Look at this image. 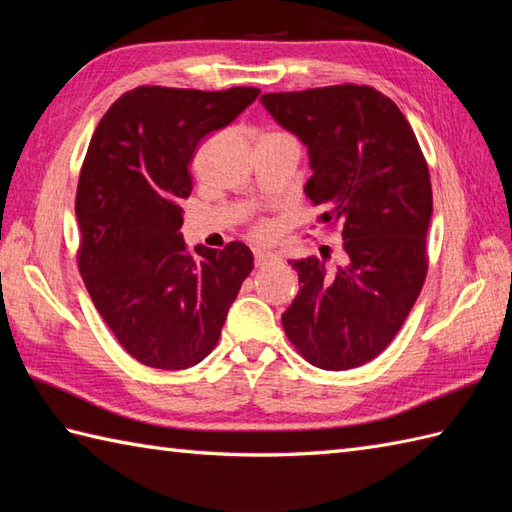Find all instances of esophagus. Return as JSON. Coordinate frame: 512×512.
I'll return each mask as SVG.
<instances>
[{
	"mask_svg": "<svg viewBox=\"0 0 512 512\" xmlns=\"http://www.w3.org/2000/svg\"><path fill=\"white\" fill-rule=\"evenodd\" d=\"M277 255L275 253H270V250H255V264H257V268H264V266H268V264H273V262H277Z\"/></svg>",
	"mask_w": 512,
	"mask_h": 512,
	"instance_id": "1",
	"label": "esophagus"
}]
</instances>
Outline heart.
Returning a JSON list of instances; mask_svg holds the SVG:
<instances>
[{
    "mask_svg": "<svg viewBox=\"0 0 512 512\" xmlns=\"http://www.w3.org/2000/svg\"><path fill=\"white\" fill-rule=\"evenodd\" d=\"M255 233H257L259 237H268V235H270V228H268L266 224H259V226L255 228Z\"/></svg>",
    "mask_w": 512,
    "mask_h": 512,
    "instance_id": "heart-1",
    "label": "heart"
}]
</instances>
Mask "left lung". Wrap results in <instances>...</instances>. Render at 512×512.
<instances>
[{
    "instance_id": "8db88e82",
    "label": "left lung",
    "mask_w": 512,
    "mask_h": 512,
    "mask_svg": "<svg viewBox=\"0 0 512 512\" xmlns=\"http://www.w3.org/2000/svg\"><path fill=\"white\" fill-rule=\"evenodd\" d=\"M275 121L308 147L306 195L341 224L345 262H290L301 290L281 314L308 363L330 372L394 341L427 277L433 195L427 160L398 105L369 85L264 94Z\"/></svg>"
}]
</instances>
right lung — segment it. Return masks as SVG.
I'll return each mask as SVG.
<instances>
[{"label":"right lung","instance_id":"right-lung-1","mask_svg":"<svg viewBox=\"0 0 512 512\" xmlns=\"http://www.w3.org/2000/svg\"><path fill=\"white\" fill-rule=\"evenodd\" d=\"M257 88L140 85L101 118L76 187V259L96 310L138 363L187 369L209 356L253 270L242 242L184 244L182 206L198 143L242 114Z\"/></svg>","mask_w":512,"mask_h":512}]
</instances>
